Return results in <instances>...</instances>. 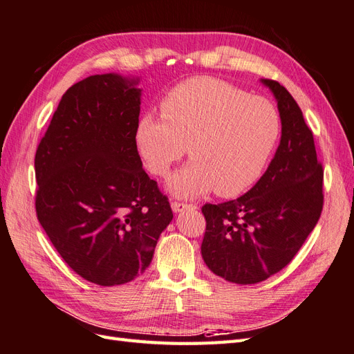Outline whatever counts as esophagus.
<instances>
[{
    "label": "esophagus",
    "mask_w": 354,
    "mask_h": 354,
    "mask_svg": "<svg viewBox=\"0 0 354 354\" xmlns=\"http://www.w3.org/2000/svg\"><path fill=\"white\" fill-rule=\"evenodd\" d=\"M193 203H183V202H171V209L175 212H183L185 209H194Z\"/></svg>",
    "instance_id": "esophagus-1"
}]
</instances>
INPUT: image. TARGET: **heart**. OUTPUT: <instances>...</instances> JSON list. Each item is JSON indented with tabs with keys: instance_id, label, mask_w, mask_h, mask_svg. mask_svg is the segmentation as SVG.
Segmentation results:
<instances>
[{
	"instance_id": "obj_1",
	"label": "heart",
	"mask_w": 354,
	"mask_h": 354,
	"mask_svg": "<svg viewBox=\"0 0 354 354\" xmlns=\"http://www.w3.org/2000/svg\"><path fill=\"white\" fill-rule=\"evenodd\" d=\"M160 112L161 118H140L136 143L160 178L169 176L188 147L192 162L170 180V189L180 197L214 188L221 197L247 192L265 171L281 134V116L270 100L212 77L171 88Z\"/></svg>"
}]
</instances>
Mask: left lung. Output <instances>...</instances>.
Instances as JSON below:
<instances>
[{
	"instance_id": "obj_1",
	"label": "left lung",
	"mask_w": 354,
	"mask_h": 354,
	"mask_svg": "<svg viewBox=\"0 0 354 354\" xmlns=\"http://www.w3.org/2000/svg\"><path fill=\"white\" fill-rule=\"evenodd\" d=\"M281 142L265 175L243 196L206 203L202 257L215 275L256 284L286 268L313 232L323 209V166L301 107L277 80Z\"/></svg>"
}]
</instances>
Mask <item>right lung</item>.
<instances>
[{
  "label": "right lung",
  "mask_w": 354,
  "mask_h": 354,
  "mask_svg": "<svg viewBox=\"0 0 354 354\" xmlns=\"http://www.w3.org/2000/svg\"><path fill=\"white\" fill-rule=\"evenodd\" d=\"M136 84L107 73L70 86L34 160L41 227L77 275L104 287L139 277L174 218L142 169Z\"/></svg>",
  "instance_id": "add662e5"
}]
</instances>
